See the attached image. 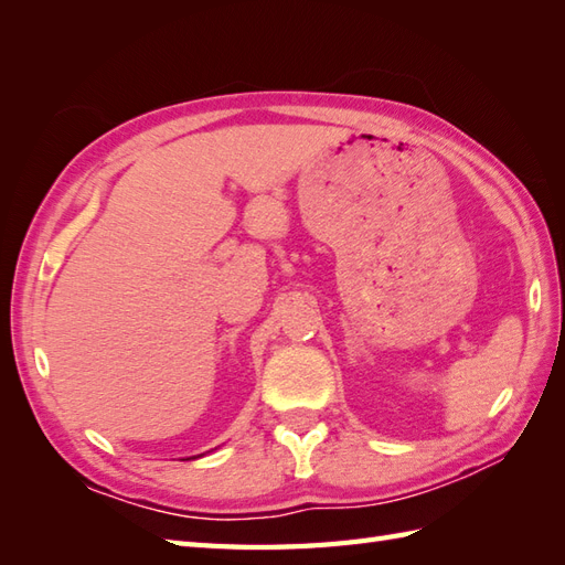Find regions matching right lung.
Here are the masks:
<instances>
[{
	"label": "right lung",
	"mask_w": 565,
	"mask_h": 565,
	"mask_svg": "<svg viewBox=\"0 0 565 565\" xmlns=\"http://www.w3.org/2000/svg\"><path fill=\"white\" fill-rule=\"evenodd\" d=\"M188 459H191V457H188ZM193 459H195V457H193ZM183 461H185V459H183Z\"/></svg>",
	"instance_id": "1"
}]
</instances>
